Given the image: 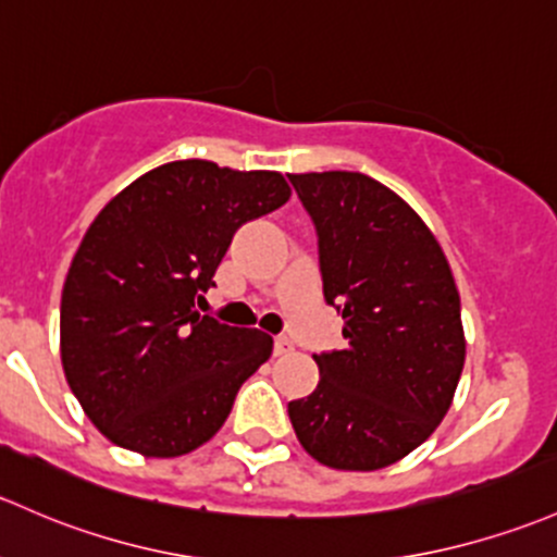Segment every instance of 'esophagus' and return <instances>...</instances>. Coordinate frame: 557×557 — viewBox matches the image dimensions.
Listing matches in <instances>:
<instances>
[{
  "mask_svg": "<svg viewBox=\"0 0 557 557\" xmlns=\"http://www.w3.org/2000/svg\"><path fill=\"white\" fill-rule=\"evenodd\" d=\"M294 349V342L288 336H274V355H285Z\"/></svg>",
  "mask_w": 557,
  "mask_h": 557,
  "instance_id": "esophagus-1",
  "label": "esophagus"
}]
</instances>
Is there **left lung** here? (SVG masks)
<instances>
[{"label": "left lung", "instance_id": "obj_1", "mask_svg": "<svg viewBox=\"0 0 557 557\" xmlns=\"http://www.w3.org/2000/svg\"><path fill=\"white\" fill-rule=\"evenodd\" d=\"M318 232L325 304L347 347L288 403L298 443L333 470H382L419 448L454 400L465 331L435 234L392 189L349 171L288 175Z\"/></svg>", "mask_w": 557, "mask_h": 557}]
</instances>
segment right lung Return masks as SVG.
<instances>
[{
    "label": "right lung",
    "instance_id": "1",
    "mask_svg": "<svg viewBox=\"0 0 557 557\" xmlns=\"http://www.w3.org/2000/svg\"><path fill=\"white\" fill-rule=\"evenodd\" d=\"M272 171L208 160L154 168L82 237L61 296V360L87 419L116 446L171 459L208 443L272 336L197 312L234 232L288 202Z\"/></svg>",
    "mask_w": 557,
    "mask_h": 557
}]
</instances>
